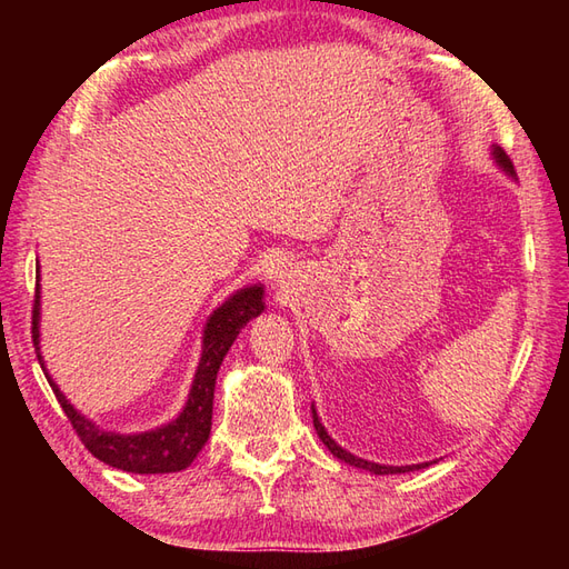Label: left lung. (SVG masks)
I'll list each match as a JSON object with an SVG mask.
<instances>
[{"instance_id":"left-lung-1","label":"left lung","mask_w":569,"mask_h":569,"mask_svg":"<svg viewBox=\"0 0 569 569\" xmlns=\"http://www.w3.org/2000/svg\"><path fill=\"white\" fill-rule=\"evenodd\" d=\"M493 156H497V161L506 168V171L509 173H513V166H511V161L506 159V153H501L499 149L493 151ZM312 426H316V430H318V435H320V440L325 442V447H328V450L337 457V459H342V462H347V465H352V467H359V469H367V471H373V475H406V471H413V469H420V467H428V462L426 465H406V467H386V465H377V462H367V459H361V457H355L352 452H347V450H342L340 445H337L330 435H328V430H325V426L320 422V418H318V413H316V408H312Z\"/></svg>"}]
</instances>
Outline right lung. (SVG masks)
Returning <instances> with one entry per match:
<instances>
[{"label":"right lung","mask_w":569,"mask_h":569,"mask_svg":"<svg viewBox=\"0 0 569 569\" xmlns=\"http://www.w3.org/2000/svg\"><path fill=\"white\" fill-rule=\"evenodd\" d=\"M263 288L251 286L244 291H237L227 300L222 308H217L208 325H204L202 337V357L196 371V381L188 393V403L173 422L151 432L139 435H119L104 432L92 420L80 416L72 408L66 396L58 391V386L48 377L46 367L41 365L48 383L58 398L60 408L66 410L72 430L78 432L82 445L100 459V462L117 467L131 475H171V471L186 469L210 438L212 428V398H214V379L229 347L237 340V335L249 320L261 316L263 310ZM39 283H36L33 296V318H31V337L36 347V357L41 361L39 352Z\"/></svg>","instance_id":"right-lung-1"}]
</instances>
